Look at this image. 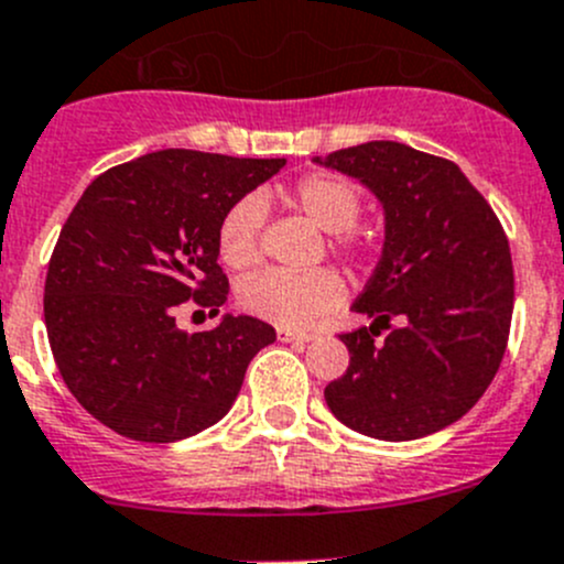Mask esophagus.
Here are the masks:
<instances>
[{
  "label": "esophagus",
  "instance_id": "obj_1",
  "mask_svg": "<svg viewBox=\"0 0 564 564\" xmlns=\"http://www.w3.org/2000/svg\"><path fill=\"white\" fill-rule=\"evenodd\" d=\"M278 340H283V344H308V340H314V333H311V329L281 327L278 329Z\"/></svg>",
  "mask_w": 564,
  "mask_h": 564
}]
</instances>
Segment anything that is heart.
Returning <instances> with one entry per match:
<instances>
[{
	"label": "heart",
	"instance_id": "heart-1",
	"mask_svg": "<svg viewBox=\"0 0 564 564\" xmlns=\"http://www.w3.org/2000/svg\"><path fill=\"white\" fill-rule=\"evenodd\" d=\"M289 196L318 229L329 231L335 253L349 261L360 259L362 240L355 231L360 193L346 176L329 172L308 174L292 187ZM261 224H264V202L259 196H246L226 209L215 242H218L220 261L229 270L246 272L259 261ZM340 297H344V281L329 267L305 272L264 270L246 278L237 289L242 311L286 329L308 327L318 316L333 311Z\"/></svg>",
	"mask_w": 564,
	"mask_h": 564
}]
</instances>
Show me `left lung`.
Here are the masks:
<instances>
[{"instance_id": "8db88e82", "label": "left lung", "mask_w": 564, "mask_h": 564, "mask_svg": "<svg viewBox=\"0 0 564 564\" xmlns=\"http://www.w3.org/2000/svg\"><path fill=\"white\" fill-rule=\"evenodd\" d=\"M360 180L384 209V248L344 333L349 368L324 388L346 429L384 442L436 434L497 377L513 318V259L491 204L453 161L398 141L314 158ZM402 322L379 345L378 324Z\"/></svg>"}]
</instances>
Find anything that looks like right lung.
Returning <instances> with one entry per match:
<instances>
[{"label":"right lung","mask_w":564,"mask_h":564,"mask_svg":"<svg viewBox=\"0 0 564 564\" xmlns=\"http://www.w3.org/2000/svg\"><path fill=\"white\" fill-rule=\"evenodd\" d=\"M286 166L283 158L161 150L108 169L84 191L45 275V329L76 401L135 442H176L218 423L275 329L253 316L185 333L193 300L218 314L226 209Z\"/></svg>","instance_id":"add662e5"}]
</instances>
